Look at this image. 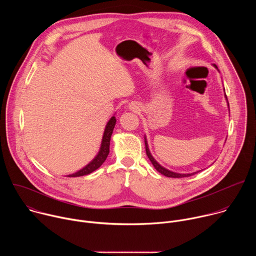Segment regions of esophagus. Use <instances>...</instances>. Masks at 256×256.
I'll use <instances>...</instances> for the list:
<instances>
[{
  "label": "esophagus",
  "mask_w": 256,
  "mask_h": 256,
  "mask_svg": "<svg viewBox=\"0 0 256 256\" xmlns=\"http://www.w3.org/2000/svg\"><path fill=\"white\" fill-rule=\"evenodd\" d=\"M128 108L132 112H136V110H138V105L136 103H130L128 105Z\"/></svg>",
  "instance_id": "1"
}]
</instances>
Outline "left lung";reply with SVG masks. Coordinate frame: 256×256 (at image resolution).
<instances>
[{
    "label": "left lung",
    "instance_id": "obj_1",
    "mask_svg": "<svg viewBox=\"0 0 256 256\" xmlns=\"http://www.w3.org/2000/svg\"><path fill=\"white\" fill-rule=\"evenodd\" d=\"M214 66L218 70V66H216V64H214ZM224 92H225V88H224ZM225 98H226V101H227V105H228V107H229V102H228L226 93H225ZM144 144H146V153H147L148 158H149L150 161L152 162V164H153V166L155 167V169H156L158 172H160L161 174H163V175H165V176H167V177L181 178V177H188V176H192V175H194V174L200 172V171H196V172H194V173H177V172L170 171V170H168L167 168H165V167H163L162 165H160V164L155 160V158L152 156V154H151V152H150V150H149V146H148V142H147V138H146V136H144Z\"/></svg>",
    "mask_w": 256,
    "mask_h": 256
}]
</instances>
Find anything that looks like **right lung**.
Returning <instances> with one entry per match:
<instances>
[{
    "instance_id": "1",
    "label": "right lung",
    "mask_w": 256,
    "mask_h": 256,
    "mask_svg": "<svg viewBox=\"0 0 256 256\" xmlns=\"http://www.w3.org/2000/svg\"><path fill=\"white\" fill-rule=\"evenodd\" d=\"M116 116H112L106 124L104 132H103V136H102V140H101L100 149H99L98 154L95 156V158L90 163H88L85 167L80 169L79 171L72 173V174L66 175L68 177H79V176L88 175V174L92 173L93 171H95L96 169H98L104 163V161L106 160V158L109 154V144H110V138H112V134L114 128L116 126Z\"/></svg>"
}]
</instances>
